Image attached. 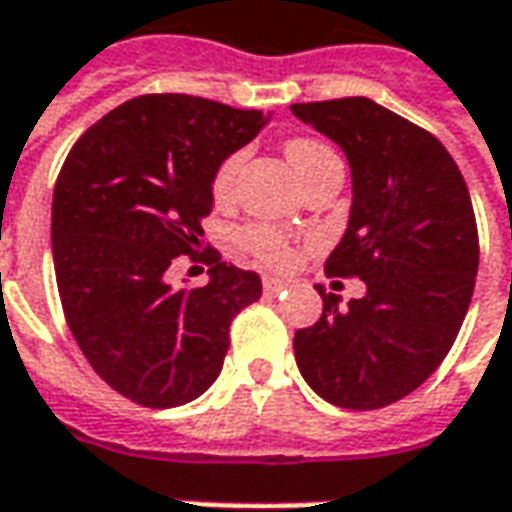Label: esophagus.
Returning a JSON list of instances; mask_svg holds the SVG:
<instances>
[{
    "mask_svg": "<svg viewBox=\"0 0 512 512\" xmlns=\"http://www.w3.org/2000/svg\"><path fill=\"white\" fill-rule=\"evenodd\" d=\"M290 282L288 279H279V277H266L263 279V290H266L268 296H277L282 290H288Z\"/></svg>",
    "mask_w": 512,
    "mask_h": 512,
    "instance_id": "obj_1",
    "label": "esophagus"
}]
</instances>
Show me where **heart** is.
Instances as JSON below:
<instances>
[{
	"label": "heart",
	"mask_w": 512,
	"mask_h": 512,
	"mask_svg": "<svg viewBox=\"0 0 512 512\" xmlns=\"http://www.w3.org/2000/svg\"><path fill=\"white\" fill-rule=\"evenodd\" d=\"M285 153H288V161L296 169V175H304L312 164H318L321 158L334 156L332 150L321 142H315V139H290L288 147H285ZM241 161H244V153H233V156H227L216 167L211 180V191L216 200H224L230 191H233L235 175H238V167H241ZM238 241L244 246L249 255H255L260 263H266V266L282 268L288 266L290 260H293V246H290V238L285 233H279L274 227H268V224H249L244 227L241 233H238Z\"/></svg>",
	"instance_id": "1"
}]
</instances>
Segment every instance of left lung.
<instances>
[{
    "label": "left lung",
    "mask_w": 512,
    "mask_h": 512,
    "mask_svg": "<svg viewBox=\"0 0 512 512\" xmlns=\"http://www.w3.org/2000/svg\"><path fill=\"white\" fill-rule=\"evenodd\" d=\"M290 112L343 147L351 216L326 260L329 277L367 293L293 337L304 381L334 406L370 411L414 392L461 332L477 277V222L466 180L425 128L370 98L293 104Z\"/></svg>",
    "instance_id": "1"
}]
</instances>
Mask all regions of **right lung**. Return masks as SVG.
I'll use <instances>...</instances> for the list:
<instances>
[{
  "label": "right lung",
  "instance_id": "obj_1",
  "mask_svg": "<svg viewBox=\"0 0 512 512\" xmlns=\"http://www.w3.org/2000/svg\"><path fill=\"white\" fill-rule=\"evenodd\" d=\"M257 109L161 93L112 109L71 147L51 202L62 312L87 362L115 392L175 408L219 378L230 323L260 299L255 271L200 246L224 158L252 142ZM202 256L208 286L172 291L166 268Z\"/></svg>",
  "mask_w": 512,
  "mask_h": 512
}]
</instances>
